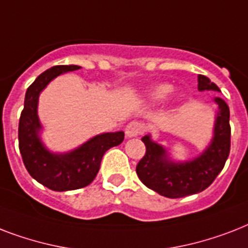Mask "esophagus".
<instances>
[{
	"label": "esophagus",
	"mask_w": 248,
	"mask_h": 248,
	"mask_svg": "<svg viewBox=\"0 0 248 248\" xmlns=\"http://www.w3.org/2000/svg\"><path fill=\"white\" fill-rule=\"evenodd\" d=\"M124 132H126V136L127 138H136V136L141 135L144 132V126L143 124H140L138 121H132L126 126L124 128Z\"/></svg>",
	"instance_id": "1"
}]
</instances>
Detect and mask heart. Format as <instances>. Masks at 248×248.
I'll list each match as a JSON object with an SVG mask.
<instances>
[{
  "instance_id": "b5f03b06",
  "label": "heart",
  "mask_w": 248,
  "mask_h": 248,
  "mask_svg": "<svg viewBox=\"0 0 248 248\" xmlns=\"http://www.w3.org/2000/svg\"><path fill=\"white\" fill-rule=\"evenodd\" d=\"M172 91V85H170V83H159V85L155 86L153 89L149 90L148 100L151 101L152 104H162V103H165L169 99ZM185 97H186V95L184 93H179L176 95V101L177 103H183L185 100Z\"/></svg>"
}]
</instances>
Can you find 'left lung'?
I'll return each mask as SVG.
<instances>
[{
  "label": "left lung",
  "mask_w": 248,
  "mask_h": 248,
  "mask_svg": "<svg viewBox=\"0 0 248 248\" xmlns=\"http://www.w3.org/2000/svg\"><path fill=\"white\" fill-rule=\"evenodd\" d=\"M200 91L220 89L206 76L198 75ZM217 105L212 139L200 155L186 161L172 159L163 145L155 143L151 134L143 136L147 152L136 166V173L145 186L167 198L197 194L208 188L221 172L231 151L229 107L221 97L214 99Z\"/></svg>",
  "instance_id": "obj_1"
}]
</instances>
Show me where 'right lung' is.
<instances>
[{
  "label": "right lung",
  "mask_w": 248,
  "mask_h": 248,
  "mask_svg": "<svg viewBox=\"0 0 248 248\" xmlns=\"http://www.w3.org/2000/svg\"><path fill=\"white\" fill-rule=\"evenodd\" d=\"M79 65H56L41 73L29 86L24 109L19 120V149L25 169L40 184L55 192L83 188L99 172L103 155L124 141V132H104L93 136L69 152H51L41 139L42 124L38 117V99L46 86L58 76L78 71Z\"/></svg>",
  "instance_id": "right-lung-1"
}]
</instances>
